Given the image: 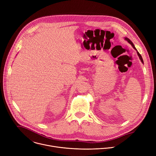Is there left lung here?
<instances>
[{
	"mask_svg": "<svg viewBox=\"0 0 156 156\" xmlns=\"http://www.w3.org/2000/svg\"><path fill=\"white\" fill-rule=\"evenodd\" d=\"M124 39H125L126 41H127V42L129 43V44H130L131 45H132V46L133 48V49H135V50H136V51H137V55L139 56V59H140V61H141V62H142V63L144 64V61H143V59H142V56L140 55V53H139V52L137 51V49L136 48V47H135V46L133 45V43L132 42V41L129 39V38H127V37H124Z\"/></svg>",
	"mask_w": 156,
	"mask_h": 156,
	"instance_id": "left-lung-1",
	"label": "left lung"
}]
</instances>
